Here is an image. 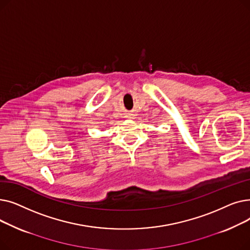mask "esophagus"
I'll return each mask as SVG.
<instances>
[{
    "label": "esophagus",
    "mask_w": 250,
    "mask_h": 250,
    "mask_svg": "<svg viewBox=\"0 0 250 250\" xmlns=\"http://www.w3.org/2000/svg\"><path fill=\"white\" fill-rule=\"evenodd\" d=\"M129 116H133V115H129Z\"/></svg>",
    "instance_id": "1"
}]
</instances>
